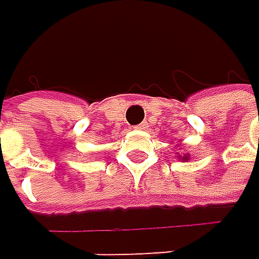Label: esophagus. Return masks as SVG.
I'll use <instances>...</instances> for the list:
<instances>
[{
    "instance_id": "obj_1",
    "label": "esophagus",
    "mask_w": 259,
    "mask_h": 259,
    "mask_svg": "<svg viewBox=\"0 0 259 259\" xmlns=\"http://www.w3.org/2000/svg\"><path fill=\"white\" fill-rule=\"evenodd\" d=\"M143 126H145V125H142V123H140V125H137V126H136V130H143Z\"/></svg>"
}]
</instances>
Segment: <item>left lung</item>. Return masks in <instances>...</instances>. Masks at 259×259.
Segmentation results:
<instances>
[{
  "label": "left lung",
  "instance_id": "1",
  "mask_svg": "<svg viewBox=\"0 0 259 259\" xmlns=\"http://www.w3.org/2000/svg\"><path fill=\"white\" fill-rule=\"evenodd\" d=\"M177 158H180L183 161H188L189 160V154H177Z\"/></svg>",
  "mask_w": 259,
  "mask_h": 259
}]
</instances>
